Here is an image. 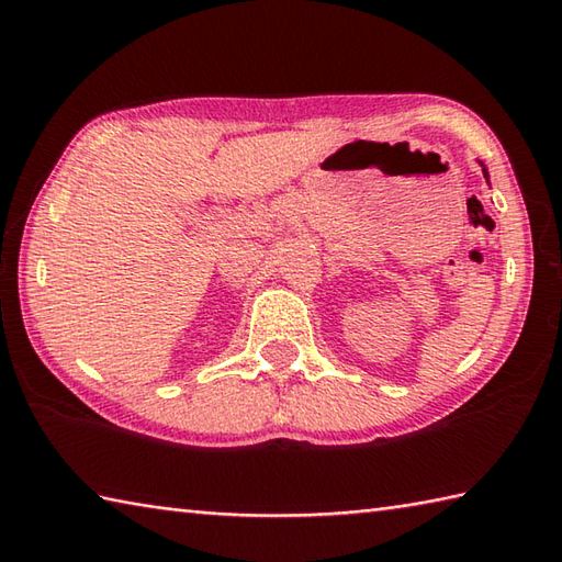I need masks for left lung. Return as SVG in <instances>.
I'll return each instance as SVG.
<instances>
[{
    "label": "left lung",
    "mask_w": 562,
    "mask_h": 562,
    "mask_svg": "<svg viewBox=\"0 0 562 562\" xmlns=\"http://www.w3.org/2000/svg\"><path fill=\"white\" fill-rule=\"evenodd\" d=\"M482 171H484V176H486V168H482Z\"/></svg>",
    "instance_id": "8db88e82"
}]
</instances>
